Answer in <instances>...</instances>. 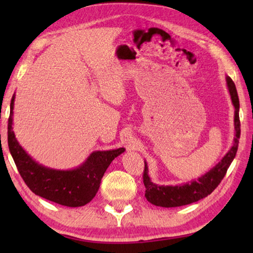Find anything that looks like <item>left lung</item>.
<instances>
[{"label": "left lung", "instance_id": "1", "mask_svg": "<svg viewBox=\"0 0 253 253\" xmlns=\"http://www.w3.org/2000/svg\"><path fill=\"white\" fill-rule=\"evenodd\" d=\"M226 84H228L229 92L231 96V100L234 106V142L230 151L225 154V156L222 158L221 162L214 166L213 169L209 170L203 176L199 177L196 181L191 182L190 184H183V185H157L153 183L148 176L147 164L145 162V169L143 174V182L145 188V198L148 202L162 208H176L182 205H187L194 202H198L199 200L207 198L209 194L215 190L216 186L223 179L226 174L229 166L232 163L235 154L238 151L239 138L241 134L240 129V118H239V97L237 92L235 84L230 77H226Z\"/></svg>", "mask_w": 253, "mask_h": 253}]
</instances>
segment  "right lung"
<instances>
[{
    "instance_id": "1",
    "label": "right lung",
    "mask_w": 253,
    "mask_h": 253,
    "mask_svg": "<svg viewBox=\"0 0 253 253\" xmlns=\"http://www.w3.org/2000/svg\"><path fill=\"white\" fill-rule=\"evenodd\" d=\"M14 98L13 95L10 106L7 144L24 183L34 194L65 207L78 208L90 202L99 190L106 169L115 158L125 152V148L93 152L83 165L75 169L58 170L44 168L32 160L15 138L12 128Z\"/></svg>"
}]
</instances>
